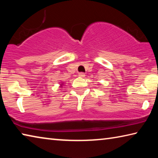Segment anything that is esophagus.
<instances>
[{
	"label": "esophagus",
	"mask_w": 158,
	"mask_h": 158,
	"mask_svg": "<svg viewBox=\"0 0 158 158\" xmlns=\"http://www.w3.org/2000/svg\"><path fill=\"white\" fill-rule=\"evenodd\" d=\"M79 76L81 77H85V74L84 73H79Z\"/></svg>",
	"instance_id": "1"
}]
</instances>
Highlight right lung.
<instances>
[{
  "label": "right lung",
  "instance_id": "right-lung-1",
  "mask_svg": "<svg viewBox=\"0 0 158 158\" xmlns=\"http://www.w3.org/2000/svg\"><path fill=\"white\" fill-rule=\"evenodd\" d=\"M63 85V84H60V87H62Z\"/></svg>",
  "mask_w": 158,
  "mask_h": 158
}]
</instances>
